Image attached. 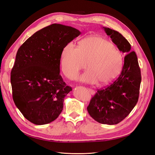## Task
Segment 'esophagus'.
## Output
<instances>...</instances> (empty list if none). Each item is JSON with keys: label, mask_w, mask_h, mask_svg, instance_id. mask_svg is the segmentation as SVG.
<instances>
[{"label": "esophagus", "mask_w": 155, "mask_h": 155, "mask_svg": "<svg viewBox=\"0 0 155 155\" xmlns=\"http://www.w3.org/2000/svg\"><path fill=\"white\" fill-rule=\"evenodd\" d=\"M88 92H90L92 95H94L95 94V91L92 90V89H91V88H88Z\"/></svg>", "instance_id": "34e87169"}]
</instances>
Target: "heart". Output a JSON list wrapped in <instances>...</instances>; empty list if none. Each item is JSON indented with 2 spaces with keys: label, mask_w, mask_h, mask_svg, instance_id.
Returning <instances> with one entry per match:
<instances>
[{
  "label": "heart",
  "mask_w": 155,
  "mask_h": 155,
  "mask_svg": "<svg viewBox=\"0 0 155 155\" xmlns=\"http://www.w3.org/2000/svg\"><path fill=\"white\" fill-rule=\"evenodd\" d=\"M123 55L110 40L92 36L81 40L78 48L68 43L61 58L63 72L68 78H76L80 70L87 71L79 77L81 82L107 85L119 76L123 67Z\"/></svg>",
  "instance_id": "heart-1"
}]
</instances>
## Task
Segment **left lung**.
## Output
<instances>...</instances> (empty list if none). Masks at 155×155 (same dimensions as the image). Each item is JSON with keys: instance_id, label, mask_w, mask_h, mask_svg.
Wrapping results in <instances>:
<instances>
[{"instance_id": "obj_1", "label": "left lung", "mask_w": 155, "mask_h": 155, "mask_svg": "<svg viewBox=\"0 0 155 155\" xmlns=\"http://www.w3.org/2000/svg\"><path fill=\"white\" fill-rule=\"evenodd\" d=\"M102 28L119 50L126 55L119 77L110 85L97 91L91 99L87 110L97 122L115 125L125 119L137 104L141 72L137 54L131 51L128 41L118 31L106 27Z\"/></svg>"}]
</instances>
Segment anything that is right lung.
Here are the masks:
<instances>
[{
    "label": "right lung",
    "instance_id": "add662e5",
    "mask_svg": "<svg viewBox=\"0 0 155 155\" xmlns=\"http://www.w3.org/2000/svg\"><path fill=\"white\" fill-rule=\"evenodd\" d=\"M81 32L53 24L35 32L18 48L11 72L13 99L25 118L35 125L54 121L72 91L60 72L63 48Z\"/></svg>",
    "mask_w": 155,
    "mask_h": 155
}]
</instances>
